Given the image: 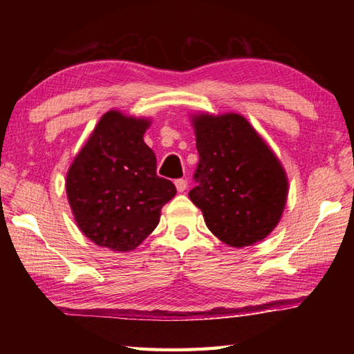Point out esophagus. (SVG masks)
<instances>
[{
  "label": "esophagus",
  "instance_id": "esophagus-1",
  "mask_svg": "<svg viewBox=\"0 0 354 354\" xmlns=\"http://www.w3.org/2000/svg\"><path fill=\"white\" fill-rule=\"evenodd\" d=\"M175 185H176V189H178V192L179 194H183V192L187 189V181H185V179H176L175 181Z\"/></svg>",
  "mask_w": 354,
  "mask_h": 354
}]
</instances>
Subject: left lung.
I'll list each match as a JSON object with an SVG mask.
<instances>
[{"label":"left lung","instance_id":"1","mask_svg":"<svg viewBox=\"0 0 354 354\" xmlns=\"http://www.w3.org/2000/svg\"><path fill=\"white\" fill-rule=\"evenodd\" d=\"M200 160L189 192L206 226L230 247L261 242L278 225L287 176L277 156L239 113L192 118Z\"/></svg>","mask_w":354,"mask_h":354}]
</instances>
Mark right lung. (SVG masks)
Returning <instances> with one entry per match:
<instances>
[{
  "label": "right lung",
  "instance_id": "obj_1",
  "mask_svg": "<svg viewBox=\"0 0 354 354\" xmlns=\"http://www.w3.org/2000/svg\"><path fill=\"white\" fill-rule=\"evenodd\" d=\"M148 118L106 112L67 173L77 227L100 247L127 253L158 226L175 184L156 175V156L143 142Z\"/></svg>",
  "mask_w": 354,
  "mask_h": 354
}]
</instances>
